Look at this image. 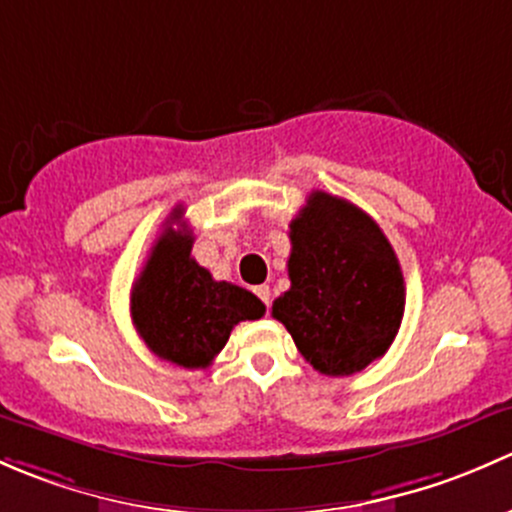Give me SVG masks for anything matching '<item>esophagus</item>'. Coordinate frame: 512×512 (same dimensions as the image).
Here are the masks:
<instances>
[{
    "mask_svg": "<svg viewBox=\"0 0 512 512\" xmlns=\"http://www.w3.org/2000/svg\"><path fill=\"white\" fill-rule=\"evenodd\" d=\"M256 295H258V298H261L263 305L271 303V288H268V286H258L256 288Z\"/></svg>",
    "mask_w": 512,
    "mask_h": 512,
    "instance_id": "esophagus-1",
    "label": "esophagus"
}]
</instances>
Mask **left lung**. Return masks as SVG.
Returning a JSON list of instances; mask_svg holds the SVG:
<instances>
[{"label":"left lung","instance_id":"obj_1","mask_svg":"<svg viewBox=\"0 0 512 512\" xmlns=\"http://www.w3.org/2000/svg\"><path fill=\"white\" fill-rule=\"evenodd\" d=\"M288 278L271 313L315 370L347 377L389 350L404 315L402 266L360 207L310 194L291 221Z\"/></svg>","mask_w":512,"mask_h":512}]
</instances>
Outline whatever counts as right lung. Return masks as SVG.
Here are the masks:
<instances>
[{
  "mask_svg": "<svg viewBox=\"0 0 512 512\" xmlns=\"http://www.w3.org/2000/svg\"><path fill=\"white\" fill-rule=\"evenodd\" d=\"M175 209L152 246L130 293V315L145 345L162 360L187 370L212 365L241 320H258L266 305L246 288L214 281L192 258L194 236L175 231Z\"/></svg>",
  "mask_w": 512,
  "mask_h": 512,
  "instance_id": "obj_1",
  "label": "right lung"
}]
</instances>
